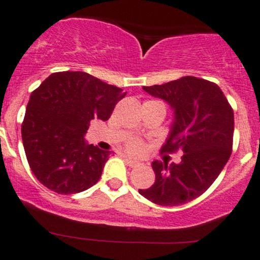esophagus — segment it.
<instances>
[{"label": "esophagus", "mask_w": 260, "mask_h": 260, "mask_svg": "<svg viewBox=\"0 0 260 260\" xmlns=\"http://www.w3.org/2000/svg\"><path fill=\"white\" fill-rule=\"evenodd\" d=\"M123 157H124V160H126L127 165L131 166V168H136V166H139V165H140V162H138V161L131 159V157L126 156V155H123Z\"/></svg>", "instance_id": "1"}]
</instances>
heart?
Here are the masks:
<instances>
[{"label":"heart","instance_id":"1","mask_svg":"<svg viewBox=\"0 0 260 260\" xmlns=\"http://www.w3.org/2000/svg\"><path fill=\"white\" fill-rule=\"evenodd\" d=\"M142 148H143L142 143L137 142V140L136 142H132L129 145H128V149H129L131 151H133V153H138V151L142 150Z\"/></svg>","mask_w":260,"mask_h":260}]
</instances>
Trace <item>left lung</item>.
Masks as SVG:
<instances>
[{"label":"left lung","mask_w":260,"mask_h":260,"mask_svg":"<svg viewBox=\"0 0 260 260\" xmlns=\"http://www.w3.org/2000/svg\"><path fill=\"white\" fill-rule=\"evenodd\" d=\"M143 90L169 104L174 111L162 153L181 150L180 164H151L155 183L139 189L144 198L164 207L193 201L213 184L230 159L234 111L221 89L209 80L182 77Z\"/></svg>","instance_id":"8db88e82"}]
</instances>
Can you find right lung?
<instances>
[{"label":"right lung","mask_w":260,"mask_h":260,"mask_svg":"<svg viewBox=\"0 0 260 260\" xmlns=\"http://www.w3.org/2000/svg\"><path fill=\"white\" fill-rule=\"evenodd\" d=\"M127 92L84 72H58L31 92L22 139L32 174L59 194H74L100 180L111 151L88 144L91 120H109Z\"/></svg>","instance_id":"right-lung-1"}]
</instances>
